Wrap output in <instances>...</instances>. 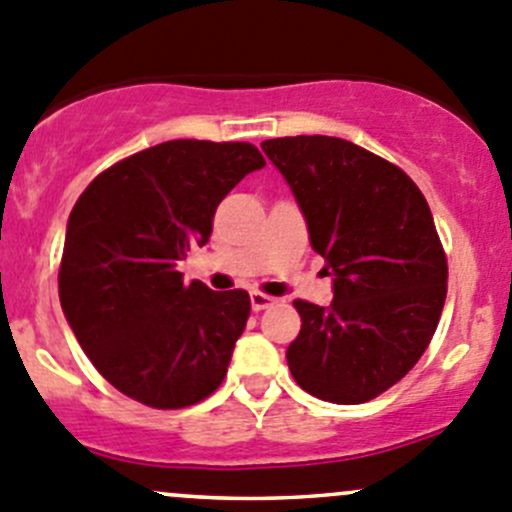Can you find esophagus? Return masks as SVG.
<instances>
[{
    "instance_id": "1",
    "label": "esophagus",
    "mask_w": 512,
    "mask_h": 512,
    "mask_svg": "<svg viewBox=\"0 0 512 512\" xmlns=\"http://www.w3.org/2000/svg\"><path fill=\"white\" fill-rule=\"evenodd\" d=\"M273 301H276V298L266 296V293L251 291V308H254V311H263V308L273 306Z\"/></svg>"
}]
</instances>
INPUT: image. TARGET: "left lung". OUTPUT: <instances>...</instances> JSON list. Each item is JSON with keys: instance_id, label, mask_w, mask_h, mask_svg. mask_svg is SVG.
Instances as JSON below:
<instances>
[{"instance_id": "1", "label": "left lung", "mask_w": 512, "mask_h": 512, "mask_svg": "<svg viewBox=\"0 0 512 512\" xmlns=\"http://www.w3.org/2000/svg\"><path fill=\"white\" fill-rule=\"evenodd\" d=\"M286 179L331 306L293 301L301 333L286 361L303 391L356 406L401 381L433 338L448 263L421 189L398 166L336 136L261 144Z\"/></svg>"}]
</instances>
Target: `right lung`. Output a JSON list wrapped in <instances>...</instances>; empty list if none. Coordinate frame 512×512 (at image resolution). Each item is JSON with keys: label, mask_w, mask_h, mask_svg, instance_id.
Wrapping results in <instances>:
<instances>
[{"label": "right lung", "mask_w": 512, "mask_h": 512, "mask_svg": "<svg viewBox=\"0 0 512 512\" xmlns=\"http://www.w3.org/2000/svg\"><path fill=\"white\" fill-rule=\"evenodd\" d=\"M266 161L244 141L176 139L101 171L74 204L59 301L96 371L151 408L204 401L229 371L249 293L184 283L216 206Z\"/></svg>", "instance_id": "add662e5"}]
</instances>
